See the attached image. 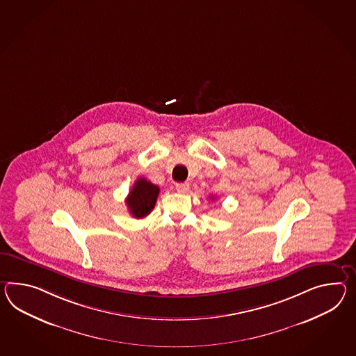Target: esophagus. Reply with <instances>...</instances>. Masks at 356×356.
<instances>
[{
  "label": "esophagus",
  "instance_id": "34e87169",
  "mask_svg": "<svg viewBox=\"0 0 356 356\" xmlns=\"http://www.w3.org/2000/svg\"><path fill=\"white\" fill-rule=\"evenodd\" d=\"M191 189V185L188 182H180V184H176V191L179 193H188Z\"/></svg>",
  "mask_w": 356,
  "mask_h": 356
}]
</instances>
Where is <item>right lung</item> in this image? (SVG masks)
Wrapping results in <instances>:
<instances>
[{
    "instance_id": "obj_1",
    "label": "right lung",
    "mask_w": 356,
    "mask_h": 356,
    "mask_svg": "<svg viewBox=\"0 0 356 356\" xmlns=\"http://www.w3.org/2000/svg\"><path fill=\"white\" fill-rule=\"evenodd\" d=\"M159 188L156 185L147 181L144 177L138 179L126 198V204L131 215L135 218L147 216L156 206Z\"/></svg>"
}]
</instances>
